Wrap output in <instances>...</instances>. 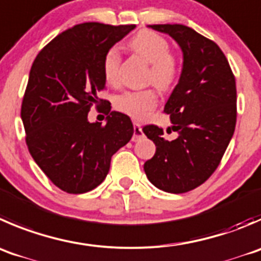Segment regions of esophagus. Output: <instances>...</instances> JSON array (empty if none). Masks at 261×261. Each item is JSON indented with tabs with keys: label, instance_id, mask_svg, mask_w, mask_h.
<instances>
[{
	"label": "esophagus",
	"instance_id": "34e87169",
	"mask_svg": "<svg viewBox=\"0 0 261 261\" xmlns=\"http://www.w3.org/2000/svg\"><path fill=\"white\" fill-rule=\"evenodd\" d=\"M143 138V130H141V126L138 122H134V136L133 141H138L139 139Z\"/></svg>",
	"mask_w": 261,
	"mask_h": 261
}]
</instances>
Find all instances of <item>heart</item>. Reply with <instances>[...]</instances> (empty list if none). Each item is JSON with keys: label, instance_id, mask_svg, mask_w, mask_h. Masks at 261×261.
Here are the masks:
<instances>
[{"label": "heart", "instance_id": "1", "mask_svg": "<svg viewBox=\"0 0 261 261\" xmlns=\"http://www.w3.org/2000/svg\"><path fill=\"white\" fill-rule=\"evenodd\" d=\"M131 49L150 63L146 83H151L161 90H169L177 82L179 74L178 60L171 52V44L163 35L151 30H141L128 42ZM121 56L116 47L110 48L102 60V72L108 84L118 82ZM158 103L153 89L125 92L115 98V107L120 112L135 120L145 117Z\"/></svg>", "mask_w": 261, "mask_h": 261}]
</instances>
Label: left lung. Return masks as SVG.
I'll list each match as a JSON object with an SVG mask.
<instances>
[{
  "instance_id": "8db88e82",
  "label": "left lung",
  "mask_w": 261,
  "mask_h": 261,
  "mask_svg": "<svg viewBox=\"0 0 261 261\" xmlns=\"http://www.w3.org/2000/svg\"><path fill=\"white\" fill-rule=\"evenodd\" d=\"M171 35L184 53L178 84L164 106L177 138L168 140L155 125L143 127L156 146L145 162L149 181L171 194L200 186L219 166L233 136L237 118L236 80L221 48L181 24L149 25Z\"/></svg>"
}]
</instances>
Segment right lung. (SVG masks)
Returning a JSON list of instances; mask_svg holds the SVG:
<instances>
[{"label": "right lung", "instance_id": "add662e5", "mask_svg": "<svg viewBox=\"0 0 261 261\" xmlns=\"http://www.w3.org/2000/svg\"><path fill=\"white\" fill-rule=\"evenodd\" d=\"M135 25L77 24L58 34L35 57L21 105L29 153L62 191L84 194L107 176L113 154L130 141V117L111 112L99 99L106 88L105 53ZM105 105L108 123L90 124L87 113Z\"/></svg>", "mask_w": 261, "mask_h": 261}]
</instances>
